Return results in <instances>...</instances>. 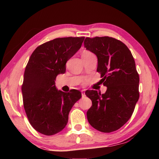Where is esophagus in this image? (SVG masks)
<instances>
[{
	"mask_svg": "<svg viewBox=\"0 0 159 159\" xmlns=\"http://www.w3.org/2000/svg\"><path fill=\"white\" fill-rule=\"evenodd\" d=\"M81 94H82V96H83V97L85 96V92H83V91H81Z\"/></svg>",
	"mask_w": 159,
	"mask_h": 159,
	"instance_id": "1",
	"label": "esophagus"
}]
</instances>
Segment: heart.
Wrapping results in <instances>:
<instances>
[{
    "label": "heart",
    "mask_w": 159,
    "mask_h": 159,
    "mask_svg": "<svg viewBox=\"0 0 159 159\" xmlns=\"http://www.w3.org/2000/svg\"><path fill=\"white\" fill-rule=\"evenodd\" d=\"M92 55H94L92 52L89 51V50H84L82 53V57H89Z\"/></svg>",
    "instance_id": "obj_1"
}]
</instances>
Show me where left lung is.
<instances>
[{"label":"left lung","mask_w":159,"mask_h":159,"mask_svg":"<svg viewBox=\"0 0 159 159\" xmlns=\"http://www.w3.org/2000/svg\"><path fill=\"white\" fill-rule=\"evenodd\" d=\"M84 46L98 57L97 72L107 89L87 90L92 105L87 112L91 126L102 133L119 129L130 119L139 98V76L130 50L108 36L86 38Z\"/></svg>","instance_id":"obj_1"}]
</instances>
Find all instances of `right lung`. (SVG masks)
I'll list each match as a JSON object with an SVG mask.
<instances>
[{
	"label": "right lung",
	"mask_w": 159,
	"mask_h": 159,
	"mask_svg": "<svg viewBox=\"0 0 159 159\" xmlns=\"http://www.w3.org/2000/svg\"><path fill=\"white\" fill-rule=\"evenodd\" d=\"M85 37L56 38L37 47L24 74L23 105L33 128L45 135H53L67 125L68 115L81 92L57 90V76L66 72V64L81 47Z\"/></svg>",
	"instance_id": "add662e5"
}]
</instances>
